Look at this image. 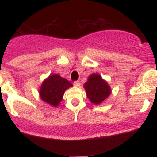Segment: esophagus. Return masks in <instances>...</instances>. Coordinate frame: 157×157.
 I'll return each mask as SVG.
<instances>
[{"label": "esophagus", "mask_w": 157, "mask_h": 157, "mask_svg": "<svg viewBox=\"0 0 157 157\" xmlns=\"http://www.w3.org/2000/svg\"><path fill=\"white\" fill-rule=\"evenodd\" d=\"M74 86H76V87H80V82L79 81H76V82H74Z\"/></svg>", "instance_id": "esophagus-1"}]
</instances>
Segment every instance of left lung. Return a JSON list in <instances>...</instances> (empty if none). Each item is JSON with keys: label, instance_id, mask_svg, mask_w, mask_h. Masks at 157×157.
Returning a JSON list of instances; mask_svg holds the SVG:
<instances>
[{"label": "left lung", "instance_id": "8db88e82", "mask_svg": "<svg viewBox=\"0 0 157 157\" xmlns=\"http://www.w3.org/2000/svg\"><path fill=\"white\" fill-rule=\"evenodd\" d=\"M87 97L95 105L105 101L111 94V90L109 84L99 74H92L84 84Z\"/></svg>", "mask_w": 157, "mask_h": 157}]
</instances>
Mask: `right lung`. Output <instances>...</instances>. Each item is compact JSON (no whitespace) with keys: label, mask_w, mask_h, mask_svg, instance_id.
<instances>
[{"label":"right lung","mask_w":157,"mask_h":157,"mask_svg":"<svg viewBox=\"0 0 157 157\" xmlns=\"http://www.w3.org/2000/svg\"><path fill=\"white\" fill-rule=\"evenodd\" d=\"M73 85L57 74L49 75L44 80L40 89V97L43 101L57 107L63 100L65 91Z\"/></svg>","instance_id":"obj_1"}]
</instances>
